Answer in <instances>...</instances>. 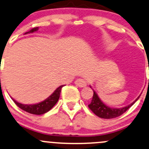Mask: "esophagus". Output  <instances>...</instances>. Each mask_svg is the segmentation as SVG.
<instances>
[{
	"mask_svg": "<svg viewBox=\"0 0 149 149\" xmlns=\"http://www.w3.org/2000/svg\"><path fill=\"white\" fill-rule=\"evenodd\" d=\"M75 84L80 88L86 87V86H87L86 81H85L84 79H82V78H78V79L76 80V81H75Z\"/></svg>",
	"mask_w": 149,
	"mask_h": 149,
	"instance_id": "obj_1",
	"label": "esophagus"
}]
</instances>
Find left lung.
<instances>
[{
	"instance_id": "left-lung-1",
	"label": "left lung",
	"mask_w": 149,
	"mask_h": 149,
	"mask_svg": "<svg viewBox=\"0 0 149 149\" xmlns=\"http://www.w3.org/2000/svg\"><path fill=\"white\" fill-rule=\"evenodd\" d=\"M140 95L132 103L126 106V107H122V108H113V107H109L106 105L101 101L99 98L97 93L93 91V96L91 104H88V107L92 110V112L97 117L103 119H112L115 117H119L125 113L126 111L129 108H130L138 100Z\"/></svg>"
}]
</instances>
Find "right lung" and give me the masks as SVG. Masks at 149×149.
Segmentation results:
<instances>
[{
	"label": "right lung",
	"instance_id": "right-lung-1",
	"mask_svg": "<svg viewBox=\"0 0 149 149\" xmlns=\"http://www.w3.org/2000/svg\"><path fill=\"white\" fill-rule=\"evenodd\" d=\"M38 30V27H35V28L32 29L30 31L28 32H26L25 34L27 33H32V32H36V31ZM65 85H62V86H59L58 88H57L54 91V92L52 93L49 97H47V99L45 100L42 102H39V103L34 104H24L22 103H19V102H17L16 100H15L13 98H12L13 100L14 101V102L17 106H18L20 109H22V110L25 111V112H29L30 114H45L46 112H47L48 111H49L56 104V103L58 102V99L60 97V93H61V88L64 86Z\"/></svg>",
	"mask_w": 149,
	"mask_h": 149
}]
</instances>
